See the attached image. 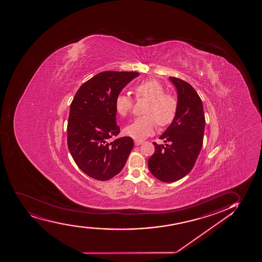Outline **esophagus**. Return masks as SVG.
I'll return each mask as SVG.
<instances>
[{"label": "esophagus", "instance_id": "34e87169", "mask_svg": "<svg viewBox=\"0 0 262 262\" xmlns=\"http://www.w3.org/2000/svg\"><path fill=\"white\" fill-rule=\"evenodd\" d=\"M142 141H139V140H136V141H135V145L136 146H139V145H141L142 143Z\"/></svg>", "mask_w": 262, "mask_h": 262}]
</instances>
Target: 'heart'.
Returning a JSON list of instances; mask_svg holds the SVG:
<instances>
[{
	"label": "heart",
	"mask_w": 262,
	"mask_h": 262,
	"mask_svg": "<svg viewBox=\"0 0 262 262\" xmlns=\"http://www.w3.org/2000/svg\"><path fill=\"white\" fill-rule=\"evenodd\" d=\"M136 99L148 100L144 109L146 115L134 120L126 126L124 132L134 139L142 140L153 134L157 124L161 127L168 126L174 120L178 112L177 99L170 94H165L162 84L155 79H147L136 84L134 88ZM118 114L125 117L134 108V100L126 94H119L115 102Z\"/></svg>",
	"instance_id": "heart-1"
}]
</instances>
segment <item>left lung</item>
Wrapping results in <instances>:
<instances>
[{
    "label": "left lung",
    "mask_w": 262,
    "mask_h": 262,
    "mask_svg": "<svg viewBox=\"0 0 262 262\" xmlns=\"http://www.w3.org/2000/svg\"><path fill=\"white\" fill-rule=\"evenodd\" d=\"M178 91V112L160 136L164 145H155L147 165L155 178L172 183L185 177L195 165L204 139L205 118L203 103L195 89L183 79L169 77Z\"/></svg>",
    "instance_id": "8db88e82"
}]
</instances>
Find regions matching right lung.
I'll use <instances>...</instances> for the list:
<instances>
[{"label": "right lung", "instance_id": "1", "mask_svg": "<svg viewBox=\"0 0 262 262\" xmlns=\"http://www.w3.org/2000/svg\"><path fill=\"white\" fill-rule=\"evenodd\" d=\"M136 72H102L84 82L70 106L67 145L78 168L90 178L107 181L119 174L134 147L131 137L120 134L115 102Z\"/></svg>", "mask_w": 262, "mask_h": 262}]
</instances>
